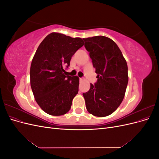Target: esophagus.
Wrapping results in <instances>:
<instances>
[{"mask_svg":"<svg viewBox=\"0 0 159 159\" xmlns=\"http://www.w3.org/2000/svg\"><path fill=\"white\" fill-rule=\"evenodd\" d=\"M84 80V78H80V81H82Z\"/></svg>","mask_w":159,"mask_h":159,"instance_id":"34e87169","label":"esophagus"}]
</instances>
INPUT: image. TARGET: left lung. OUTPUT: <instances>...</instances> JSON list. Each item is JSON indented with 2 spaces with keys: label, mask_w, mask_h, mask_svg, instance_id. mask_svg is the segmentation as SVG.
<instances>
[{
  "label": "left lung",
  "mask_w": 159,
  "mask_h": 159,
  "mask_svg": "<svg viewBox=\"0 0 159 159\" xmlns=\"http://www.w3.org/2000/svg\"><path fill=\"white\" fill-rule=\"evenodd\" d=\"M89 52L97 82L83 95L88 111L97 117L113 113L121 103L128 84V68L121 51L110 38L98 36L83 38Z\"/></svg>",
  "instance_id": "obj_1"
}]
</instances>
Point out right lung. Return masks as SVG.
<instances>
[{"mask_svg": "<svg viewBox=\"0 0 159 159\" xmlns=\"http://www.w3.org/2000/svg\"><path fill=\"white\" fill-rule=\"evenodd\" d=\"M84 44L80 38L52 32L38 46L30 66V85L37 103L46 113L59 116L70 109L78 93L79 78L65 75L64 68Z\"/></svg>", "mask_w": 159, "mask_h": 159, "instance_id": "obj_1", "label": "right lung"}]
</instances>
